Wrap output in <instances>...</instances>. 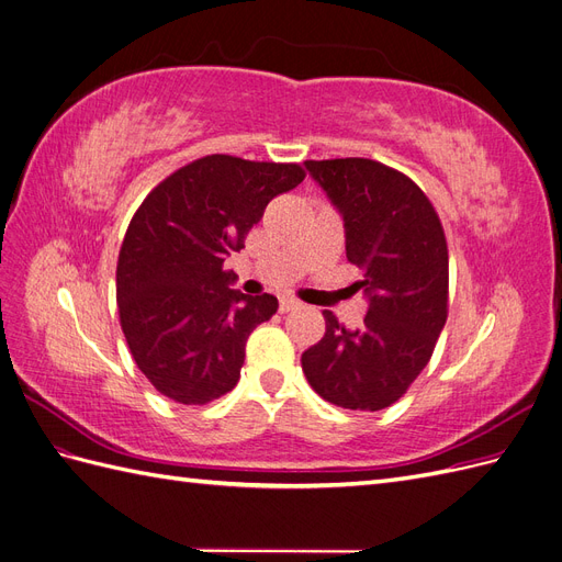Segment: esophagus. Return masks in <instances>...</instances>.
<instances>
[{
  "label": "esophagus",
  "instance_id": "34e87169",
  "mask_svg": "<svg viewBox=\"0 0 562 562\" xmlns=\"http://www.w3.org/2000/svg\"><path fill=\"white\" fill-rule=\"evenodd\" d=\"M300 307V302L295 300V297H288V295H283L281 300H279V312L281 314H285V312H293V310H297Z\"/></svg>",
  "mask_w": 562,
  "mask_h": 562
}]
</instances>
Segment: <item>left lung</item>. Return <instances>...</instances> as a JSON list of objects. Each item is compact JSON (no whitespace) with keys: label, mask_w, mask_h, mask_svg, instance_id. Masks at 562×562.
<instances>
[{"label":"left lung","mask_w":562,"mask_h":562,"mask_svg":"<svg viewBox=\"0 0 562 562\" xmlns=\"http://www.w3.org/2000/svg\"><path fill=\"white\" fill-rule=\"evenodd\" d=\"M304 166L342 213L368 314L349 330L323 312L326 335L302 353V370L321 398L375 413L411 389L446 326V232L429 196L396 168L361 157Z\"/></svg>","instance_id":"8db88e82"}]
</instances>
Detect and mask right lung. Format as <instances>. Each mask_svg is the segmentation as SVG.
Here are the masks:
<instances>
[{"label": "right lung", "mask_w": 562, "mask_h": 562, "mask_svg": "<svg viewBox=\"0 0 562 562\" xmlns=\"http://www.w3.org/2000/svg\"><path fill=\"white\" fill-rule=\"evenodd\" d=\"M300 164L209 155L178 168L135 211L116 262L119 323L159 394L206 405L239 382L248 335L279 310L232 291V250L267 203L304 180Z\"/></svg>", "instance_id": "1"}]
</instances>
